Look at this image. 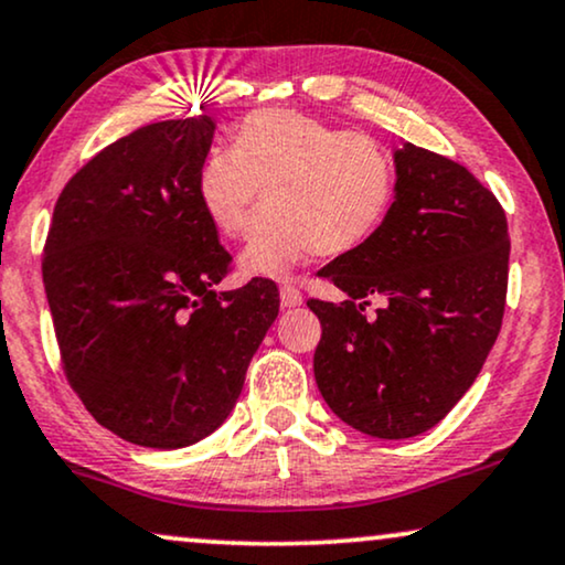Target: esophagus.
<instances>
[{
    "instance_id": "1",
    "label": "esophagus",
    "mask_w": 565,
    "mask_h": 565,
    "mask_svg": "<svg viewBox=\"0 0 565 565\" xmlns=\"http://www.w3.org/2000/svg\"><path fill=\"white\" fill-rule=\"evenodd\" d=\"M278 295H281L284 307H299V305H302V291H299L297 287H291V284H284Z\"/></svg>"
}]
</instances>
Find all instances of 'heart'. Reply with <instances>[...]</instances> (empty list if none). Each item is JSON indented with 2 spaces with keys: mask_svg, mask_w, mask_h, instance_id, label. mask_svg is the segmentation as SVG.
Listing matches in <instances>:
<instances>
[{
  "mask_svg": "<svg viewBox=\"0 0 565 565\" xmlns=\"http://www.w3.org/2000/svg\"><path fill=\"white\" fill-rule=\"evenodd\" d=\"M195 193L222 237H243L247 276H284L318 250L343 258L370 245L397 199L393 152L380 139L345 131L297 110H253L239 120L232 149L201 160Z\"/></svg>",
  "mask_w": 565,
  "mask_h": 565,
  "instance_id": "heart-1",
  "label": "heart"
}]
</instances>
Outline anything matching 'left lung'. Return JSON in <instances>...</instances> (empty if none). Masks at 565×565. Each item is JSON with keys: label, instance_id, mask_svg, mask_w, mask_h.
Here are the masks:
<instances>
[{"label": "left lung", "instance_id": "8db88e82", "mask_svg": "<svg viewBox=\"0 0 565 565\" xmlns=\"http://www.w3.org/2000/svg\"><path fill=\"white\" fill-rule=\"evenodd\" d=\"M397 199L377 237L328 263L349 299L307 307L322 335L315 380L361 434L408 439L468 393L507 307L509 230L495 195L460 162L405 141ZM370 298L383 305L365 312Z\"/></svg>", "mask_w": 565, "mask_h": 565}]
</instances>
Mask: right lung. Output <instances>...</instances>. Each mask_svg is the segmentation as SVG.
<instances>
[{
    "label": "right lung",
    "instance_id": "add662e5",
    "mask_svg": "<svg viewBox=\"0 0 565 565\" xmlns=\"http://www.w3.org/2000/svg\"><path fill=\"white\" fill-rule=\"evenodd\" d=\"M212 139L214 120L195 116L113 141L64 185L43 247L66 380L139 447L216 431L278 315L270 278L214 291L232 258L195 193Z\"/></svg>",
    "mask_w": 565,
    "mask_h": 565
}]
</instances>
